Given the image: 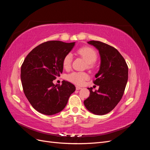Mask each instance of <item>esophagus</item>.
Returning <instances> with one entry per match:
<instances>
[{
	"label": "esophagus",
	"mask_w": 150,
	"mask_h": 150,
	"mask_svg": "<svg viewBox=\"0 0 150 150\" xmlns=\"http://www.w3.org/2000/svg\"><path fill=\"white\" fill-rule=\"evenodd\" d=\"M76 90H79V89H81V88L79 87V86H76Z\"/></svg>",
	"instance_id": "1"
}]
</instances>
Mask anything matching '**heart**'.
Wrapping results in <instances>:
<instances>
[{"instance_id": "obj_1", "label": "heart", "mask_w": 150, "mask_h": 150, "mask_svg": "<svg viewBox=\"0 0 150 150\" xmlns=\"http://www.w3.org/2000/svg\"><path fill=\"white\" fill-rule=\"evenodd\" d=\"M79 55L82 56L85 61L88 63V66L89 67H92L93 66V63L97 60L98 54L94 50L88 46L82 47L79 48L77 51ZM72 61V56L71 53H68L64 56L62 61V66L65 69H69L71 67ZM89 78V75L85 72H78L74 71L71 72V74L67 76V80L70 82L82 85L84 81L88 79Z\"/></svg>"}]
</instances>
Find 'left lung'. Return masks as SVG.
I'll use <instances>...</instances> for the list:
<instances>
[{
    "label": "left lung",
    "instance_id": "obj_1",
    "mask_svg": "<svg viewBox=\"0 0 150 150\" xmlns=\"http://www.w3.org/2000/svg\"><path fill=\"white\" fill-rule=\"evenodd\" d=\"M88 44L96 47L101 57V65L93 83L99 88L93 92L88 88L89 96L84 101L87 110L93 114L104 115L114 109L124 94L128 78V67L118 51L107 44L90 40Z\"/></svg>",
    "mask_w": 150,
    "mask_h": 150
}]
</instances>
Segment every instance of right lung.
Returning a JSON list of instances; mask_svg holds the SVG:
<instances>
[{
    "instance_id": "1",
    "label": "right lung",
    "mask_w": 150,
    "mask_h": 150,
    "mask_svg": "<svg viewBox=\"0 0 150 150\" xmlns=\"http://www.w3.org/2000/svg\"><path fill=\"white\" fill-rule=\"evenodd\" d=\"M74 44L59 40L45 42L32 50L22 63L24 93L32 106L42 114L52 115L61 111L76 90L74 85L66 81L61 85L52 83L62 72L63 59Z\"/></svg>"
}]
</instances>
